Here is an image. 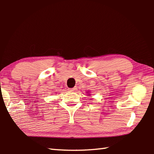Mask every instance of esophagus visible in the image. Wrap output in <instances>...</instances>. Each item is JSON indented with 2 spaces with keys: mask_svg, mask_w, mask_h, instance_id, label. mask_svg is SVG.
Listing matches in <instances>:
<instances>
[{
  "mask_svg": "<svg viewBox=\"0 0 154 154\" xmlns=\"http://www.w3.org/2000/svg\"><path fill=\"white\" fill-rule=\"evenodd\" d=\"M77 90V88H69V89H68V90L69 91V92H75V90Z\"/></svg>",
  "mask_w": 154,
  "mask_h": 154,
  "instance_id": "1",
  "label": "esophagus"
}]
</instances>
